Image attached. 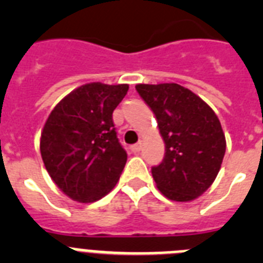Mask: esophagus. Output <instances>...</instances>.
<instances>
[{"label": "esophagus", "instance_id": "34e87169", "mask_svg": "<svg viewBox=\"0 0 263 263\" xmlns=\"http://www.w3.org/2000/svg\"><path fill=\"white\" fill-rule=\"evenodd\" d=\"M130 150H132V153H134V154H137V153H139L141 150H142V143H136V145L130 146Z\"/></svg>", "mask_w": 263, "mask_h": 263}]
</instances>
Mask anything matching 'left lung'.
Listing matches in <instances>:
<instances>
[{"label": "left lung", "mask_w": 263, "mask_h": 263, "mask_svg": "<svg viewBox=\"0 0 263 263\" xmlns=\"http://www.w3.org/2000/svg\"><path fill=\"white\" fill-rule=\"evenodd\" d=\"M164 141V158L152 167L157 187L175 201L194 200L211 187L227 148L215 111L199 96L175 83L138 84Z\"/></svg>", "instance_id": "left-lung-1"}]
</instances>
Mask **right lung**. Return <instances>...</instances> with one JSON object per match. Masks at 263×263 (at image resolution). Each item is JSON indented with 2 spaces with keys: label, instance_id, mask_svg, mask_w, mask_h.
I'll return each mask as SVG.
<instances>
[{
  "label": "right lung",
  "instance_id": "1",
  "mask_svg": "<svg viewBox=\"0 0 263 263\" xmlns=\"http://www.w3.org/2000/svg\"><path fill=\"white\" fill-rule=\"evenodd\" d=\"M127 89V84L81 85L67 95L46 121L42 159L55 184L73 200H99L120 179L127 154L111 115Z\"/></svg>",
  "mask_w": 263,
  "mask_h": 263
}]
</instances>
